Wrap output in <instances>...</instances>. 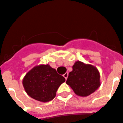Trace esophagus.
I'll list each match as a JSON object with an SVG mask.
<instances>
[{
  "label": "esophagus",
  "mask_w": 123,
  "mask_h": 123,
  "mask_svg": "<svg viewBox=\"0 0 123 123\" xmlns=\"http://www.w3.org/2000/svg\"><path fill=\"white\" fill-rule=\"evenodd\" d=\"M68 72H66V73L64 74V75H63V76H64V78L66 80V79H67V78H68Z\"/></svg>",
  "instance_id": "1"
}]
</instances>
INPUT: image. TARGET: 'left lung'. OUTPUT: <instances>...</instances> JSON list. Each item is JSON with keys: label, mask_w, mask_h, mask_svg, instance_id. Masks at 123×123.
<instances>
[{"label": "left lung", "mask_w": 123, "mask_h": 123, "mask_svg": "<svg viewBox=\"0 0 123 123\" xmlns=\"http://www.w3.org/2000/svg\"><path fill=\"white\" fill-rule=\"evenodd\" d=\"M100 77L95 66L78 61L72 66V71L69 73L66 83L77 95L87 96L100 86Z\"/></svg>", "instance_id": "obj_1"}]
</instances>
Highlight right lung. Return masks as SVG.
Listing matches in <instances>:
<instances>
[{"label": "right lung", "mask_w": 123, "mask_h": 123, "mask_svg": "<svg viewBox=\"0 0 123 123\" xmlns=\"http://www.w3.org/2000/svg\"><path fill=\"white\" fill-rule=\"evenodd\" d=\"M65 78L59 75L49 64H41L32 68L23 80V85L29 96L36 100L47 102L56 96L59 86Z\"/></svg>", "instance_id": "obj_1"}]
</instances>
